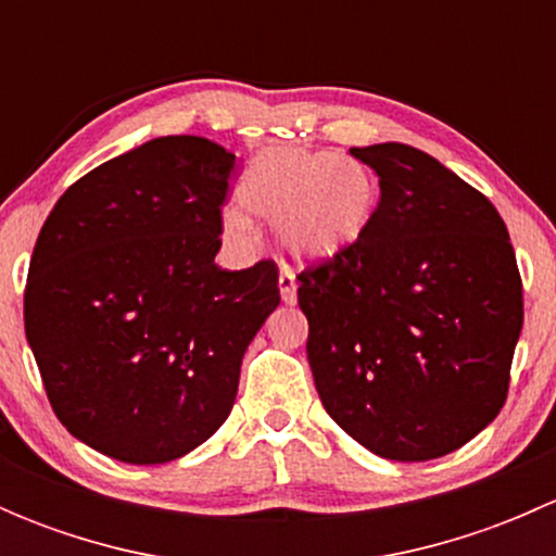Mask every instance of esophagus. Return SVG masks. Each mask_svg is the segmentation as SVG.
Wrapping results in <instances>:
<instances>
[{
	"mask_svg": "<svg viewBox=\"0 0 556 556\" xmlns=\"http://www.w3.org/2000/svg\"><path fill=\"white\" fill-rule=\"evenodd\" d=\"M299 282H295V274L288 271V268H282V274H279V295H282L285 304L293 306L295 301H299Z\"/></svg>",
	"mask_w": 556,
	"mask_h": 556,
	"instance_id": "esophagus-1",
	"label": "esophagus"
}]
</instances>
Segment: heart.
<instances>
[{
	"mask_svg": "<svg viewBox=\"0 0 556 556\" xmlns=\"http://www.w3.org/2000/svg\"><path fill=\"white\" fill-rule=\"evenodd\" d=\"M239 201L277 220L279 242L301 261L323 263L363 242L379 204V182L363 161L330 150L279 144L257 153L239 182ZM226 237L247 244L252 223L226 212Z\"/></svg>",
	"mask_w": 556,
	"mask_h": 556,
	"instance_id": "heart-1",
	"label": "heart"
}]
</instances>
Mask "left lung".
Masks as SVG:
<instances>
[{
    "label": "left lung",
    "instance_id": "8db88e82",
    "mask_svg": "<svg viewBox=\"0 0 556 556\" xmlns=\"http://www.w3.org/2000/svg\"><path fill=\"white\" fill-rule=\"evenodd\" d=\"M379 177L363 242L299 274L325 412L368 452L444 457L508 395L521 277L492 201L401 142L352 148Z\"/></svg>",
    "mask_w": 556,
    "mask_h": 556
}]
</instances>
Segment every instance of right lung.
<instances>
[{
	"instance_id": "obj_1",
	"label": "right lung",
	"mask_w": 556,
	"mask_h": 556,
	"mask_svg": "<svg viewBox=\"0 0 556 556\" xmlns=\"http://www.w3.org/2000/svg\"><path fill=\"white\" fill-rule=\"evenodd\" d=\"M237 155L159 137L66 188L39 231L26 341L55 417L91 450L159 465L231 414L242 357L279 306V271L215 263Z\"/></svg>"
}]
</instances>
